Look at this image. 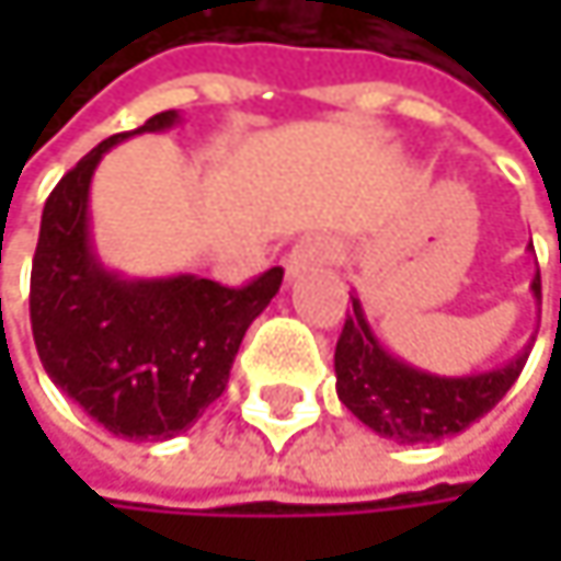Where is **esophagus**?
<instances>
[{"label": "esophagus", "mask_w": 561, "mask_h": 561, "mask_svg": "<svg viewBox=\"0 0 561 561\" xmlns=\"http://www.w3.org/2000/svg\"><path fill=\"white\" fill-rule=\"evenodd\" d=\"M334 256H337L334 240H331V237H321V233H311V237H301V240L288 250V256H285V273H288V279H295V276L305 273V270L328 266Z\"/></svg>", "instance_id": "1"}]
</instances>
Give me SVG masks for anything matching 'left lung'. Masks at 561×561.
Here are the masks:
<instances>
[{"mask_svg":"<svg viewBox=\"0 0 561 561\" xmlns=\"http://www.w3.org/2000/svg\"><path fill=\"white\" fill-rule=\"evenodd\" d=\"M529 288L539 301V270ZM351 305L354 311L334 347L337 399L367 428L399 445L438 442L465 432L504 399L533 351V344H526L504 367L484 374L438 377L392 357L374 334L357 295H351Z\"/></svg>","mask_w":561,"mask_h":561,"instance_id":"left-lung-1","label":"left lung"}]
</instances>
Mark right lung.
Returning a JSON list of instances; mask_svg holds the SVG:
<instances>
[{"instance_id": "right-lung-1", "label": "right lung", "mask_w": 561, "mask_h": 561, "mask_svg": "<svg viewBox=\"0 0 561 561\" xmlns=\"http://www.w3.org/2000/svg\"><path fill=\"white\" fill-rule=\"evenodd\" d=\"M178 110L116 133L67 171L45 201L32 263V334L57 390L106 432L165 442L191 428L227 390L247 328L279 291L282 270L243 288L201 276L126 279L90 240V181L129 136L162 133Z\"/></svg>"}]
</instances>
